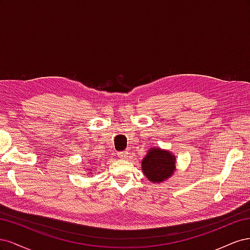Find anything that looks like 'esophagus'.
Returning <instances> with one entry per match:
<instances>
[{
	"instance_id": "34e87169",
	"label": "esophagus",
	"mask_w": 250,
	"mask_h": 250,
	"mask_svg": "<svg viewBox=\"0 0 250 250\" xmlns=\"http://www.w3.org/2000/svg\"><path fill=\"white\" fill-rule=\"evenodd\" d=\"M118 156L120 158H122V160H126V158L128 157V152H127V151H124V152H119Z\"/></svg>"
}]
</instances>
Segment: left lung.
Returning <instances> with one entry per match:
<instances>
[{
    "label": "left lung",
    "mask_w": 250,
    "mask_h": 250,
    "mask_svg": "<svg viewBox=\"0 0 250 250\" xmlns=\"http://www.w3.org/2000/svg\"><path fill=\"white\" fill-rule=\"evenodd\" d=\"M176 170V156L169 150L151 147L142 161V171L152 184L169 179Z\"/></svg>",
    "instance_id": "left-lung-1"
}]
</instances>
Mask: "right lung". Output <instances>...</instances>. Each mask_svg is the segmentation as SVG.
<instances>
[{
    "label": "right lung",
    "mask_w": 250,
    "mask_h": 250,
    "mask_svg": "<svg viewBox=\"0 0 250 250\" xmlns=\"http://www.w3.org/2000/svg\"><path fill=\"white\" fill-rule=\"evenodd\" d=\"M85 169H86V172L89 174V175H92L93 172L95 171L93 168H88V169H87V168H85ZM96 169H97V168H96Z\"/></svg>",
    "instance_id": "add662e5"
}]
</instances>
